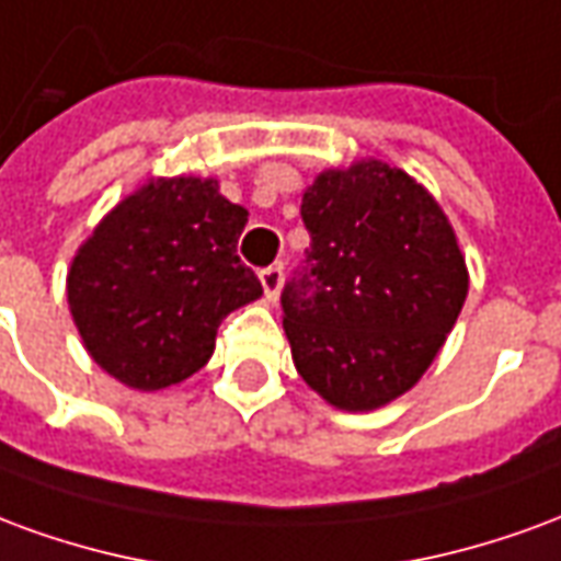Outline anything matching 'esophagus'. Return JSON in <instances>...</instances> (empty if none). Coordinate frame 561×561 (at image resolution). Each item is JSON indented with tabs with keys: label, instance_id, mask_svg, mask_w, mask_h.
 <instances>
[{
	"label": "esophagus",
	"instance_id": "esophagus-1",
	"mask_svg": "<svg viewBox=\"0 0 561 561\" xmlns=\"http://www.w3.org/2000/svg\"><path fill=\"white\" fill-rule=\"evenodd\" d=\"M257 276H261V285H264V297H267V300H276L282 288V264H270V267L261 270Z\"/></svg>",
	"mask_w": 561,
	"mask_h": 561
}]
</instances>
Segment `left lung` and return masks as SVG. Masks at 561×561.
I'll list each match as a JSON object with an SVG mask.
<instances>
[{
    "label": "left lung",
    "mask_w": 561,
    "mask_h": 561,
    "mask_svg": "<svg viewBox=\"0 0 561 561\" xmlns=\"http://www.w3.org/2000/svg\"><path fill=\"white\" fill-rule=\"evenodd\" d=\"M309 249L282 288L297 373L330 405L373 412L433 364L469 273L433 195L385 161L324 171L300 204Z\"/></svg>",
    "instance_id": "obj_1"
}]
</instances>
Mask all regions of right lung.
Instances as JSON below:
<instances>
[{"instance_id":"right-lung-1","label":"right lung","mask_w":561,"mask_h":561,"mask_svg":"<svg viewBox=\"0 0 561 561\" xmlns=\"http://www.w3.org/2000/svg\"><path fill=\"white\" fill-rule=\"evenodd\" d=\"M249 213L216 180H156L126 197L71 261L68 304L92 360L138 390L195 376L216 330L264 288L237 255Z\"/></svg>"}]
</instances>
